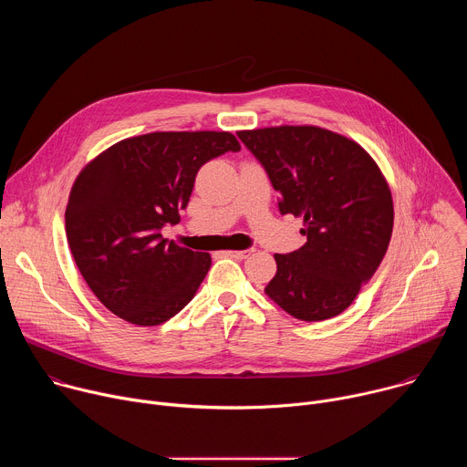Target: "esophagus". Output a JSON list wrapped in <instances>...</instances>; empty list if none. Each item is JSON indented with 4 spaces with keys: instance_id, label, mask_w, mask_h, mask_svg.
I'll use <instances>...</instances> for the list:
<instances>
[{
    "instance_id": "34e87169",
    "label": "esophagus",
    "mask_w": 467,
    "mask_h": 467,
    "mask_svg": "<svg viewBox=\"0 0 467 467\" xmlns=\"http://www.w3.org/2000/svg\"><path fill=\"white\" fill-rule=\"evenodd\" d=\"M251 253H253V249H242V251H227V254H229V256H233V258H238V260H242V258H247Z\"/></svg>"
}]
</instances>
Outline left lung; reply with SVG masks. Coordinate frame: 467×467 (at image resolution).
I'll use <instances>...</instances> for the list:
<instances>
[{
  "label": "left lung",
  "mask_w": 467,
  "mask_h": 467,
  "mask_svg": "<svg viewBox=\"0 0 467 467\" xmlns=\"http://www.w3.org/2000/svg\"><path fill=\"white\" fill-rule=\"evenodd\" d=\"M279 192L281 214L303 218L306 244L275 253L277 274L264 288L303 321L342 314L373 277L393 229L386 177L355 140L317 125L238 130Z\"/></svg>",
  "instance_id": "1"
}]
</instances>
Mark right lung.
<instances>
[{
  "mask_svg": "<svg viewBox=\"0 0 467 467\" xmlns=\"http://www.w3.org/2000/svg\"><path fill=\"white\" fill-rule=\"evenodd\" d=\"M238 150L229 130H157L116 142L79 171L66 238L83 279L112 314L153 327L190 303L211 254L161 231L181 222L199 168Z\"/></svg>",
  "mask_w": 467,
  "mask_h": 467,
  "instance_id": "1",
  "label": "right lung"
}]
</instances>
